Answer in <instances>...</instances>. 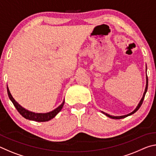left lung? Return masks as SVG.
<instances>
[{
    "label": "left lung",
    "instance_id": "8db88e82",
    "mask_svg": "<svg viewBox=\"0 0 156 156\" xmlns=\"http://www.w3.org/2000/svg\"><path fill=\"white\" fill-rule=\"evenodd\" d=\"M147 88H148V78H147V84H146V88H145V91H144V95H143V97H142V98L141 99L140 102V103H139V104H138V107H136V109L135 110H134L133 112H131V113H129V114H128V115H123V116H120V117H115V116L110 115H109V114H107V113H105V114L107 116H108V117H109V118H113V119H122V118H126V117H127V116L130 115H131V114H133V113H135V112H136L137 111H138V110L139 109V108L141 107V105H142V102H143V100H144V98L145 94H146V93H147Z\"/></svg>",
    "mask_w": 156,
    "mask_h": 156
}]
</instances>
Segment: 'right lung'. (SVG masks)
I'll return each mask as SVG.
<instances>
[{"label":"right lung","instance_id":"1","mask_svg":"<svg viewBox=\"0 0 156 156\" xmlns=\"http://www.w3.org/2000/svg\"><path fill=\"white\" fill-rule=\"evenodd\" d=\"M7 94H8L9 99L11 100L12 103L14 104L16 109H17L18 112H19L20 114L22 115L23 117H24L26 119L36 121V122H47V121L51 120L52 118H54L55 116L60 112V110L62 109L63 105H64L65 103V102L63 101L62 103L58 107L56 108V109H54L51 112L47 113H35L34 112H30V111L25 109L23 107H21L20 105L14 99V98L12 97L11 94H10V91L8 87H7Z\"/></svg>","mask_w":156,"mask_h":156}]
</instances>
